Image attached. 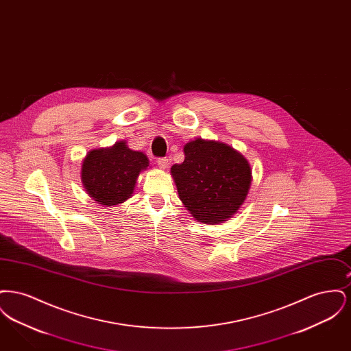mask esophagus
Segmentation results:
<instances>
[{"instance_id":"34e87169","label":"esophagus","mask_w":351,"mask_h":351,"mask_svg":"<svg viewBox=\"0 0 351 351\" xmlns=\"http://www.w3.org/2000/svg\"><path fill=\"white\" fill-rule=\"evenodd\" d=\"M156 162H158V166L160 169H167L169 166V159L167 158H159Z\"/></svg>"}]
</instances>
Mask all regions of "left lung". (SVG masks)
I'll return each instance as SVG.
<instances>
[{"label": "left lung", "instance_id": "8db88e82", "mask_svg": "<svg viewBox=\"0 0 351 351\" xmlns=\"http://www.w3.org/2000/svg\"><path fill=\"white\" fill-rule=\"evenodd\" d=\"M184 162L171 167L179 197L201 223L233 217L250 191L249 160L232 146L196 138L184 146Z\"/></svg>", "mask_w": 351, "mask_h": 351}]
</instances>
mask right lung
Returning <instances> with one entry per match:
<instances>
[{
  "label": "right lung",
  "instance_id": "right-lung-1",
  "mask_svg": "<svg viewBox=\"0 0 351 351\" xmlns=\"http://www.w3.org/2000/svg\"><path fill=\"white\" fill-rule=\"evenodd\" d=\"M149 166L146 154L129 149L126 141H118L110 147L86 154L82 163V183L101 206H114L133 196L139 173Z\"/></svg>",
  "mask_w": 351,
  "mask_h": 351
}]
</instances>
